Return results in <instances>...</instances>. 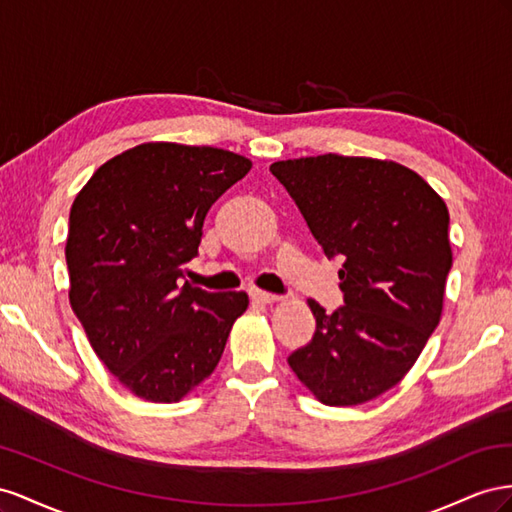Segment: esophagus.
<instances>
[{
	"mask_svg": "<svg viewBox=\"0 0 512 512\" xmlns=\"http://www.w3.org/2000/svg\"><path fill=\"white\" fill-rule=\"evenodd\" d=\"M251 298L255 302H261V304H272V302H279L281 300V296L268 294V291H261V289H251Z\"/></svg>",
	"mask_w": 512,
	"mask_h": 512,
	"instance_id": "1",
	"label": "esophagus"
}]
</instances>
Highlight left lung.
<instances>
[{"mask_svg":"<svg viewBox=\"0 0 512 512\" xmlns=\"http://www.w3.org/2000/svg\"><path fill=\"white\" fill-rule=\"evenodd\" d=\"M328 259L343 306L315 315L311 343L287 358L326 405H358L399 384L440 324L452 266L448 208L392 160L309 156L270 165Z\"/></svg>","mask_w":512,"mask_h":512,"instance_id":"obj_1","label":"left lung"}]
</instances>
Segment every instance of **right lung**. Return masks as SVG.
<instances>
[{
	"label": "right lung",
	"mask_w": 512,
	"mask_h": 512,
	"mask_svg": "<svg viewBox=\"0 0 512 512\" xmlns=\"http://www.w3.org/2000/svg\"><path fill=\"white\" fill-rule=\"evenodd\" d=\"M251 171L218 148L143 143L107 160L68 218L70 306L96 356L137 397L175 403L223 356L244 291L182 285L212 203Z\"/></svg>",
	"instance_id": "right-lung-1"
}]
</instances>
